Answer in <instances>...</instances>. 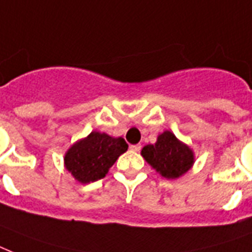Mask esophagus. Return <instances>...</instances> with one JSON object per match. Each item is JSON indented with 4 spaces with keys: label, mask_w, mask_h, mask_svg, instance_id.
Segmentation results:
<instances>
[{
    "label": "esophagus",
    "mask_w": 252,
    "mask_h": 252,
    "mask_svg": "<svg viewBox=\"0 0 252 252\" xmlns=\"http://www.w3.org/2000/svg\"><path fill=\"white\" fill-rule=\"evenodd\" d=\"M129 149L132 150V152H140V150H141V145H140V144H136V145H130Z\"/></svg>",
    "instance_id": "34e87169"
}]
</instances>
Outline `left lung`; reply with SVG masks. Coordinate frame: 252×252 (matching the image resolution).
Here are the masks:
<instances>
[{"instance_id": "obj_1", "label": "left lung", "mask_w": 252, "mask_h": 252, "mask_svg": "<svg viewBox=\"0 0 252 252\" xmlns=\"http://www.w3.org/2000/svg\"><path fill=\"white\" fill-rule=\"evenodd\" d=\"M141 154L150 166L167 179L179 178L193 163L192 150L168 130L158 136L154 145H146Z\"/></svg>"}]
</instances>
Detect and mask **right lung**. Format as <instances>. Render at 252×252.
<instances>
[{
  "mask_svg": "<svg viewBox=\"0 0 252 252\" xmlns=\"http://www.w3.org/2000/svg\"><path fill=\"white\" fill-rule=\"evenodd\" d=\"M126 149L128 144L124 138L91 132L68 150L65 154V166L78 182L90 183L104 178L108 168Z\"/></svg>",
  "mask_w": 252,
  "mask_h": 252,
  "instance_id": "obj_1",
  "label": "right lung"
}]
</instances>
